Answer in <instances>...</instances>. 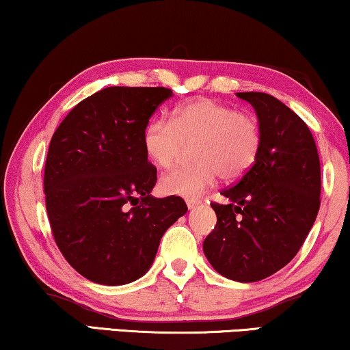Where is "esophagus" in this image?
Listing matches in <instances>:
<instances>
[{
  "label": "esophagus",
  "mask_w": 350,
  "mask_h": 350,
  "mask_svg": "<svg viewBox=\"0 0 350 350\" xmlns=\"http://www.w3.org/2000/svg\"><path fill=\"white\" fill-rule=\"evenodd\" d=\"M185 203H187V208H189V209H195V208H198V206L201 204V201L200 200H195V198H187Z\"/></svg>",
  "instance_id": "esophagus-1"
}]
</instances>
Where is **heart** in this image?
<instances>
[{"label":"heart","mask_w":350,"mask_h":350,"mask_svg":"<svg viewBox=\"0 0 350 350\" xmlns=\"http://www.w3.org/2000/svg\"><path fill=\"white\" fill-rule=\"evenodd\" d=\"M190 144L195 163L161 177L165 193L190 198L209 190L219 176L238 179L257 159L262 131L254 116L206 98L174 107L171 124L154 117L142 131L146 155L159 168L174 166Z\"/></svg>","instance_id":"1"}]
</instances>
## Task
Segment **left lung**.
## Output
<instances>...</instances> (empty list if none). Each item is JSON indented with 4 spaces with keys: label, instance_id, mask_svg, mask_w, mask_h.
Returning <instances> with one entry per match:
<instances>
[{
    "label": "left lung",
    "instance_id": "8db88e82",
    "mask_svg": "<svg viewBox=\"0 0 350 350\" xmlns=\"http://www.w3.org/2000/svg\"><path fill=\"white\" fill-rule=\"evenodd\" d=\"M257 112L262 144L247 173L211 203L217 224L203 243L215 271L257 282L298 254L321 208V160L308 125L268 93H236Z\"/></svg>",
    "mask_w": 350,
    "mask_h": 350
}]
</instances>
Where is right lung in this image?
I'll return each mask as SVG.
<instances>
[{
    "label": "right lung",
    "mask_w": 350,
    "mask_h": 350,
    "mask_svg": "<svg viewBox=\"0 0 350 350\" xmlns=\"http://www.w3.org/2000/svg\"><path fill=\"white\" fill-rule=\"evenodd\" d=\"M165 87H107L82 100L53 133L44 193L66 262L96 284L124 285L154 262L161 236L187 213L180 196L154 198L157 168L142 131Z\"/></svg>",
    "instance_id": "1"
}]
</instances>
